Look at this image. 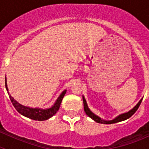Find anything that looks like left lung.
<instances>
[{"label": "left lung", "instance_id": "obj_1", "mask_svg": "<svg viewBox=\"0 0 149 149\" xmlns=\"http://www.w3.org/2000/svg\"><path fill=\"white\" fill-rule=\"evenodd\" d=\"M142 101H143V98L139 100V101L136 104V105L134 107H133L131 110H129V111L126 112V113H124L120 114L118 116H116V118H114L113 119H112V120H104V119H101V117L98 116L97 115H95V113H93V112L89 110V107H88L87 103H86V101L84 98V96L83 95V101H84V111L86 113V115L88 116L89 117H90L91 119H93L95 122H98V123H101V124H113V123H116V122H122V121H125L126 119H129L130 117L132 115H134L135 113V112L137 110V109L139 108V105L141 104Z\"/></svg>", "mask_w": 149, "mask_h": 149}]
</instances>
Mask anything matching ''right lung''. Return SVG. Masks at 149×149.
Listing matches in <instances>:
<instances>
[{
  "label": "right lung",
  "mask_w": 149,
  "mask_h": 149,
  "mask_svg": "<svg viewBox=\"0 0 149 149\" xmlns=\"http://www.w3.org/2000/svg\"><path fill=\"white\" fill-rule=\"evenodd\" d=\"M5 86H6V91H7L8 95H10V98L11 102L13 103V106L15 108V110L22 114L24 116L27 117L29 119H33V120L36 121H45L47 119H50L51 117L53 116L56 113V112L58 111L60 109V104L62 102L63 97L66 93V90H64L62 92L61 94L59 95L57 98L56 101H55V103L54 105H52L51 107L50 108H46V109H42V108H38V107H26L24 105L19 104L17 101H15L14 98L10 95V93H9V89L7 87V84H6V77H5Z\"/></svg>",
  "instance_id": "1"
}]
</instances>
